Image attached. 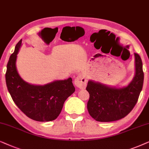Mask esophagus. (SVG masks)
Returning a JSON list of instances; mask_svg holds the SVG:
<instances>
[{"label": "esophagus", "instance_id": "esophagus-1", "mask_svg": "<svg viewBox=\"0 0 149 149\" xmlns=\"http://www.w3.org/2000/svg\"><path fill=\"white\" fill-rule=\"evenodd\" d=\"M75 85L80 89H84L87 84V77L84 73H79L74 80Z\"/></svg>", "mask_w": 149, "mask_h": 149}]
</instances>
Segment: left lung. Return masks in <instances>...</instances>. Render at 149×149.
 <instances>
[{
    "label": "left lung",
    "instance_id": "1",
    "mask_svg": "<svg viewBox=\"0 0 149 149\" xmlns=\"http://www.w3.org/2000/svg\"><path fill=\"white\" fill-rule=\"evenodd\" d=\"M135 75L127 86H110L89 80L86 91L90 97L87 103L89 114L95 120L111 122L124 118L138 102L144 82L141 58L134 53Z\"/></svg>",
    "mask_w": 149,
    "mask_h": 149
}]
</instances>
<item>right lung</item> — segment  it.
Returning a JSON list of instances; mask_svg holds the SVG:
<instances>
[{
	"label": "right lung",
	"instance_id": "add662e5",
	"mask_svg": "<svg viewBox=\"0 0 149 149\" xmlns=\"http://www.w3.org/2000/svg\"><path fill=\"white\" fill-rule=\"evenodd\" d=\"M21 45L22 39L15 45L7 65L5 79L9 93L28 117L39 122L54 120L60 114L65 100L75 92L72 79L54 80L44 85L26 82L19 76L16 67Z\"/></svg>",
	"mask_w": 149,
	"mask_h": 149
}]
</instances>
